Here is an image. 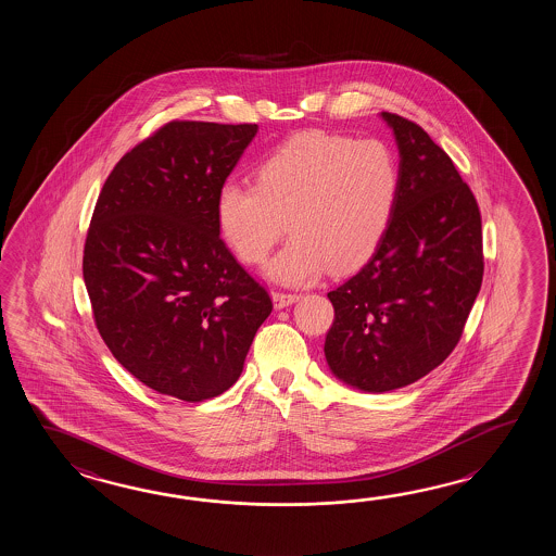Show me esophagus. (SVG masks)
Masks as SVG:
<instances>
[{
  "label": "esophagus",
  "instance_id": "obj_1",
  "mask_svg": "<svg viewBox=\"0 0 556 556\" xmlns=\"http://www.w3.org/2000/svg\"><path fill=\"white\" fill-rule=\"evenodd\" d=\"M298 300H300V295L298 294H283V292H274L273 294L274 307H276V309L292 306Z\"/></svg>",
  "mask_w": 556,
  "mask_h": 556
}]
</instances>
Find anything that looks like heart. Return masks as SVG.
Returning <instances> with one entry per match:
<instances>
[{
    "label": "heart",
    "mask_w": 556,
    "mask_h": 556,
    "mask_svg": "<svg viewBox=\"0 0 556 556\" xmlns=\"http://www.w3.org/2000/svg\"><path fill=\"white\" fill-rule=\"evenodd\" d=\"M400 166L388 144L309 130L268 154L256 185L225 182L216 197L220 235L244 264L266 261L288 223L292 240L266 266L286 286L366 264L390 228Z\"/></svg>",
    "instance_id": "b5f03b06"
}]
</instances>
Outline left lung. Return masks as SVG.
<instances>
[{"instance_id": "8db88e82", "label": "left lung", "mask_w": 556, "mask_h": 556, "mask_svg": "<svg viewBox=\"0 0 556 556\" xmlns=\"http://www.w3.org/2000/svg\"><path fill=\"white\" fill-rule=\"evenodd\" d=\"M400 151L390 228L359 273L331 290L324 354L367 393L400 390L445 362L483 282L481 213L450 154L419 125L381 113Z\"/></svg>"}]
</instances>
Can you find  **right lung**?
<instances>
[{
    "label": "right lung",
    "mask_w": 556,
    "mask_h": 556,
    "mask_svg": "<svg viewBox=\"0 0 556 556\" xmlns=\"http://www.w3.org/2000/svg\"><path fill=\"white\" fill-rule=\"evenodd\" d=\"M258 125L173 121L118 161L94 204L84 280L118 364L182 402L220 395L273 300L226 249L216 197Z\"/></svg>",
    "instance_id": "add662e5"
}]
</instances>
